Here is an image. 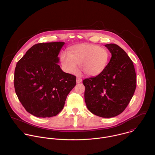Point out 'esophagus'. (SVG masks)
Returning a JSON list of instances; mask_svg holds the SVG:
<instances>
[{
    "instance_id": "34e87169",
    "label": "esophagus",
    "mask_w": 155,
    "mask_h": 155,
    "mask_svg": "<svg viewBox=\"0 0 155 155\" xmlns=\"http://www.w3.org/2000/svg\"><path fill=\"white\" fill-rule=\"evenodd\" d=\"M82 81V79L79 78H77V79H76V83H77V84H79V83H81Z\"/></svg>"
}]
</instances>
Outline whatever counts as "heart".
<instances>
[{
  "mask_svg": "<svg viewBox=\"0 0 155 155\" xmlns=\"http://www.w3.org/2000/svg\"><path fill=\"white\" fill-rule=\"evenodd\" d=\"M109 60L108 51L95 45L82 44L73 46L68 52L63 54L60 60L64 70L71 74L78 71L77 64L85 74L95 76L101 73Z\"/></svg>",
  "mask_w": 155,
  "mask_h": 155,
  "instance_id": "heart-1",
  "label": "heart"
}]
</instances>
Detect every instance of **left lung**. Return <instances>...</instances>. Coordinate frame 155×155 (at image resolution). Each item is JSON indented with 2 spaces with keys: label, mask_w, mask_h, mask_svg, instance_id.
Wrapping results in <instances>:
<instances>
[{
  "label": "left lung",
  "mask_w": 155,
  "mask_h": 155,
  "mask_svg": "<svg viewBox=\"0 0 155 155\" xmlns=\"http://www.w3.org/2000/svg\"><path fill=\"white\" fill-rule=\"evenodd\" d=\"M111 54L103 71L83 81L85 100L92 113L109 118L120 114L128 105L136 88V74L132 60L120 46L105 45Z\"/></svg>",
  "instance_id": "1"
}]
</instances>
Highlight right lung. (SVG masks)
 Segmentation results:
<instances>
[{"mask_svg":"<svg viewBox=\"0 0 155 155\" xmlns=\"http://www.w3.org/2000/svg\"><path fill=\"white\" fill-rule=\"evenodd\" d=\"M63 42L33 45L18 61L14 87L23 107L38 117H50L63 110L67 97L76 84V76L58 64Z\"/></svg>","mask_w":155,"mask_h":155,"instance_id":"1","label":"right lung"}]
</instances>
